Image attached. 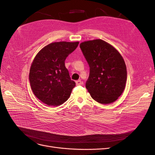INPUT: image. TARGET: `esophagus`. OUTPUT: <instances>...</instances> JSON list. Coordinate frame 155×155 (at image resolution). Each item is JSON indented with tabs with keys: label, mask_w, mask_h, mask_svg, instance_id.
<instances>
[{
	"label": "esophagus",
	"mask_w": 155,
	"mask_h": 155,
	"mask_svg": "<svg viewBox=\"0 0 155 155\" xmlns=\"http://www.w3.org/2000/svg\"><path fill=\"white\" fill-rule=\"evenodd\" d=\"M81 83H82V82H81V80H78V81H76V85H80Z\"/></svg>",
	"instance_id": "esophagus-1"
}]
</instances>
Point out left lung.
I'll return each instance as SVG.
<instances>
[{"instance_id":"8db88e82","label":"left lung","mask_w":155,"mask_h":155,"mask_svg":"<svg viewBox=\"0 0 155 155\" xmlns=\"http://www.w3.org/2000/svg\"><path fill=\"white\" fill-rule=\"evenodd\" d=\"M80 48L90 67L86 88L92 99L101 104L114 102L123 93L127 81L122 56L101 39L84 41Z\"/></svg>"}]
</instances>
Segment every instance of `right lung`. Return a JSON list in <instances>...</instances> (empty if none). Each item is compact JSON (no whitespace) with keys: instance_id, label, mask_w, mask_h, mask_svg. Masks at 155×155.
Segmentation results:
<instances>
[{"instance_id":"1","label":"right lung","mask_w":155,"mask_h":155,"mask_svg":"<svg viewBox=\"0 0 155 155\" xmlns=\"http://www.w3.org/2000/svg\"><path fill=\"white\" fill-rule=\"evenodd\" d=\"M79 42H55L45 46L31 63L29 80L34 95L49 106H59L71 94L76 83L71 80L64 61Z\"/></svg>"}]
</instances>
